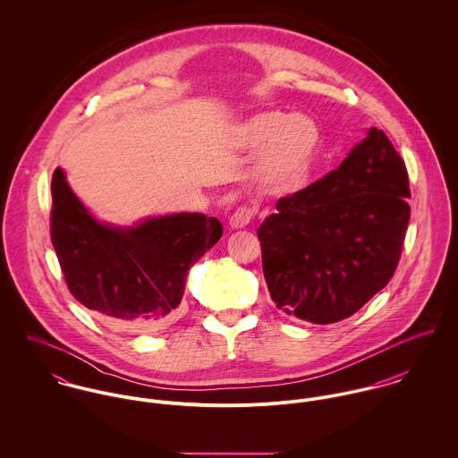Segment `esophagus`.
Returning <instances> with one entry per match:
<instances>
[{
    "label": "esophagus",
    "mask_w": 458,
    "mask_h": 458,
    "mask_svg": "<svg viewBox=\"0 0 458 458\" xmlns=\"http://www.w3.org/2000/svg\"><path fill=\"white\" fill-rule=\"evenodd\" d=\"M254 215H256V209H254L252 206H240V208L231 215L229 224H231V227H234V229H242V227H245V225L250 224V220L254 218Z\"/></svg>",
    "instance_id": "34e87169"
}]
</instances>
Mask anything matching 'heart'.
I'll return each mask as SVG.
<instances>
[{
  "mask_svg": "<svg viewBox=\"0 0 458 458\" xmlns=\"http://www.w3.org/2000/svg\"><path fill=\"white\" fill-rule=\"evenodd\" d=\"M236 133L245 146H264L258 174L271 189L294 183L314 160L321 140L319 129L310 118L287 116L278 111L252 116Z\"/></svg>",
  "mask_w": 458,
  "mask_h": 458,
  "instance_id": "b5f03b06",
  "label": "heart"
}]
</instances>
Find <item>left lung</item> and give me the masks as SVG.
Returning <instances> with one entry per match:
<instances>
[{
  "mask_svg": "<svg viewBox=\"0 0 458 458\" xmlns=\"http://www.w3.org/2000/svg\"><path fill=\"white\" fill-rule=\"evenodd\" d=\"M405 164L370 129L338 169L282 197L258 229L276 309L314 325L351 318L390 280L411 216Z\"/></svg>",
  "mask_w": 458,
  "mask_h": 458,
  "instance_id": "1",
  "label": "left lung"
}]
</instances>
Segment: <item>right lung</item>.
I'll return each instance as SVG.
<instances>
[{"label":"right lung","mask_w":458,"mask_h":458,"mask_svg":"<svg viewBox=\"0 0 458 458\" xmlns=\"http://www.w3.org/2000/svg\"><path fill=\"white\" fill-rule=\"evenodd\" d=\"M51 242L72 296L118 327L167 325L192 264L222 236V224L202 213L148 218L114 227L89 215L56 169L51 182Z\"/></svg>","instance_id":"1"}]
</instances>
